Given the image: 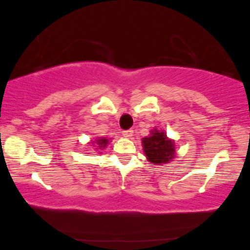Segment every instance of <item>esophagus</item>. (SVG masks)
I'll return each mask as SVG.
<instances>
[{"instance_id":"obj_1","label":"esophagus","mask_w":250,"mask_h":250,"mask_svg":"<svg viewBox=\"0 0 250 250\" xmlns=\"http://www.w3.org/2000/svg\"><path fill=\"white\" fill-rule=\"evenodd\" d=\"M123 135L125 137H131L133 135V130L129 129V130H124L123 131Z\"/></svg>"}]
</instances>
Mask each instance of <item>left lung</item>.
I'll list each match as a JSON object with an SVG mask.
<instances>
[{"label":"left lung","mask_w":250,"mask_h":250,"mask_svg":"<svg viewBox=\"0 0 250 250\" xmlns=\"http://www.w3.org/2000/svg\"><path fill=\"white\" fill-rule=\"evenodd\" d=\"M143 146L146 158L153 164H167L175 156L174 142L163 131L154 130L149 137L143 138Z\"/></svg>","instance_id":"obj_1"}]
</instances>
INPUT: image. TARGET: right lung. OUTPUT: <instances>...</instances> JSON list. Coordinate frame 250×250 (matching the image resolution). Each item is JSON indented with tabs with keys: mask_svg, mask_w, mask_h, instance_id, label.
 <instances>
[{
	"mask_svg": "<svg viewBox=\"0 0 250 250\" xmlns=\"http://www.w3.org/2000/svg\"><path fill=\"white\" fill-rule=\"evenodd\" d=\"M96 142H97V144L99 145L100 148H104V146L107 145L108 140L105 139V138H100L99 140H96Z\"/></svg>",
	"mask_w": 250,
	"mask_h": 250,
	"instance_id": "1",
	"label": "right lung"
}]
</instances>
